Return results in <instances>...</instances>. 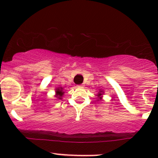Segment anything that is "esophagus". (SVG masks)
<instances>
[{
  "label": "esophagus",
  "mask_w": 158,
  "mask_h": 158,
  "mask_svg": "<svg viewBox=\"0 0 158 158\" xmlns=\"http://www.w3.org/2000/svg\"><path fill=\"white\" fill-rule=\"evenodd\" d=\"M78 86H79V87H82V86H84V85H78Z\"/></svg>",
  "instance_id": "1"
}]
</instances>
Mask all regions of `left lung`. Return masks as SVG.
I'll return each instance as SVG.
<instances>
[{"instance_id": "obj_1", "label": "left lung", "mask_w": 158, "mask_h": 158, "mask_svg": "<svg viewBox=\"0 0 158 158\" xmlns=\"http://www.w3.org/2000/svg\"><path fill=\"white\" fill-rule=\"evenodd\" d=\"M103 94H104L103 90H99V92L97 94L98 97H99V99H98V101H99V100H102V95Z\"/></svg>"}]
</instances>
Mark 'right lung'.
Returning a JSON list of instances; mask_svg holds the SVG:
<instances>
[{
  "label": "right lung",
  "instance_id": "add662e5",
  "mask_svg": "<svg viewBox=\"0 0 158 158\" xmlns=\"http://www.w3.org/2000/svg\"><path fill=\"white\" fill-rule=\"evenodd\" d=\"M64 92L63 91V88L61 87H59V88H57L56 89V96L55 97L59 99H62V96L64 95Z\"/></svg>",
  "mask_w": 158,
  "mask_h": 158
}]
</instances>
